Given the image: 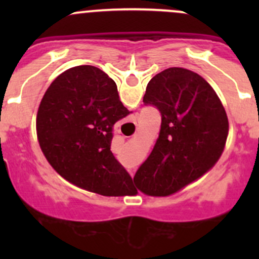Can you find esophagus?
<instances>
[{
    "instance_id": "1",
    "label": "esophagus",
    "mask_w": 259,
    "mask_h": 259,
    "mask_svg": "<svg viewBox=\"0 0 259 259\" xmlns=\"http://www.w3.org/2000/svg\"><path fill=\"white\" fill-rule=\"evenodd\" d=\"M135 124H137V125H138V122H137V121H135ZM130 174H132V177H133V171H130Z\"/></svg>"
}]
</instances>
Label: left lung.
<instances>
[{
    "mask_svg": "<svg viewBox=\"0 0 259 259\" xmlns=\"http://www.w3.org/2000/svg\"><path fill=\"white\" fill-rule=\"evenodd\" d=\"M143 103L158 109L161 125L134 183L145 194L165 197L200 178L218 161L228 135V117L209 83L183 67L155 75Z\"/></svg>",
    "mask_w": 259,
    "mask_h": 259,
    "instance_id": "obj_1",
    "label": "left lung"
}]
</instances>
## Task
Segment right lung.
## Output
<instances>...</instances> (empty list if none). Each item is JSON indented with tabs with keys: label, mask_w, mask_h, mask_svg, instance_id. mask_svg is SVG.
<instances>
[{
	"label": "right lung",
	"mask_w": 259,
	"mask_h": 259,
	"mask_svg": "<svg viewBox=\"0 0 259 259\" xmlns=\"http://www.w3.org/2000/svg\"><path fill=\"white\" fill-rule=\"evenodd\" d=\"M129 114L105 72L90 65L71 67L41 100L36 119L41 150L72 184L106 197L130 195L132 177L110 150L115 122Z\"/></svg>",
	"instance_id": "right-lung-1"
}]
</instances>
